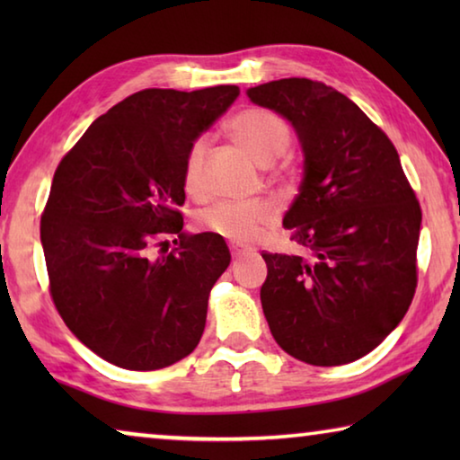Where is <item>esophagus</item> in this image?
<instances>
[{"instance_id":"1","label":"esophagus","mask_w":460,"mask_h":460,"mask_svg":"<svg viewBox=\"0 0 460 460\" xmlns=\"http://www.w3.org/2000/svg\"><path fill=\"white\" fill-rule=\"evenodd\" d=\"M229 249H231V255H233V258H243V255H249V253H253V252H255L253 247L239 245V243H231V245H229Z\"/></svg>"}]
</instances>
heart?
<instances>
[{"instance_id":"heart-1","label":"heart","mask_w":460,"mask_h":460,"mask_svg":"<svg viewBox=\"0 0 460 460\" xmlns=\"http://www.w3.org/2000/svg\"><path fill=\"white\" fill-rule=\"evenodd\" d=\"M229 131L235 142L261 166H270L284 155L290 146V129L282 118L270 109L247 107L229 121ZM207 152V139L199 137L186 154L182 182L189 192L200 186V168ZM274 219V207L263 199L223 200L202 211L199 221L207 231L233 241H249Z\"/></svg>"}]
</instances>
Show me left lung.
I'll return each mask as SVG.
<instances>
[{
  "label": "left lung",
  "mask_w": 460,
  "mask_h": 460,
  "mask_svg": "<svg viewBox=\"0 0 460 460\" xmlns=\"http://www.w3.org/2000/svg\"><path fill=\"white\" fill-rule=\"evenodd\" d=\"M292 123L305 152L284 227L305 253H261V308L279 347L318 367L373 351L408 313L422 211L389 137L351 99L310 79L247 89Z\"/></svg>",
  "instance_id": "left-lung-1"
}]
</instances>
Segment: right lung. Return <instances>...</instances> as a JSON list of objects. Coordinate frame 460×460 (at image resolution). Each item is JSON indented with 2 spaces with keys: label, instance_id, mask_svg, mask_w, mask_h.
Here are the masks:
<instances>
[{
  "label": "right lung",
  "instance_id": "obj_1",
  "mask_svg": "<svg viewBox=\"0 0 460 460\" xmlns=\"http://www.w3.org/2000/svg\"><path fill=\"white\" fill-rule=\"evenodd\" d=\"M237 95L235 84L137 91L60 160L40 221L50 296L101 359L152 371L199 345L231 253L221 235L182 231V168L194 139ZM166 234L179 235L172 252Z\"/></svg>",
  "mask_w": 460,
  "mask_h": 460
}]
</instances>
